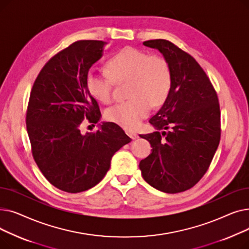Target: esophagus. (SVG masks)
Instances as JSON below:
<instances>
[{
  "instance_id": "esophagus-1",
  "label": "esophagus",
  "mask_w": 249,
  "mask_h": 249,
  "mask_svg": "<svg viewBox=\"0 0 249 249\" xmlns=\"http://www.w3.org/2000/svg\"><path fill=\"white\" fill-rule=\"evenodd\" d=\"M127 135L131 139H133V140L138 137V135L135 132H133V131H127Z\"/></svg>"
}]
</instances>
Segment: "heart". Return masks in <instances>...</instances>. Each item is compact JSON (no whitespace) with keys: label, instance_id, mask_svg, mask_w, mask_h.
Segmentation results:
<instances>
[{"label":"heart","instance_id":"1","mask_svg":"<svg viewBox=\"0 0 249 249\" xmlns=\"http://www.w3.org/2000/svg\"><path fill=\"white\" fill-rule=\"evenodd\" d=\"M107 75L89 72L87 88L94 99L110 104L114 85H126L127 101L105 111V118L122 128L132 131L148 115L150 108H160L172 89L171 67L160 55H148L134 47H124L105 64Z\"/></svg>","mask_w":249,"mask_h":249}]
</instances>
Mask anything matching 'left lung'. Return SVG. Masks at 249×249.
I'll return each mask as SVG.
<instances>
[{"label": "left lung", "mask_w": 249, "mask_h": 249, "mask_svg": "<svg viewBox=\"0 0 249 249\" xmlns=\"http://www.w3.org/2000/svg\"><path fill=\"white\" fill-rule=\"evenodd\" d=\"M143 44L163 54L171 67L173 84L163 106L149 120L158 131L140 135L152 149L139 168L153 188L167 194L185 192L203 178L218 148V96L205 71L188 52L164 39ZM160 129L164 131L160 134Z\"/></svg>", "instance_id": "1"}]
</instances>
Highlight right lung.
<instances>
[{"mask_svg": "<svg viewBox=\"0 0 249 249\" xmlns=\"http://www.w3.org/2000/svg\"><path fill=\"white\" fill-rule=\"evenodd\" d=\"M104 44L78 40L57 52L38 73L30 93L26 126L33 159L50 184L63 192L95 187L109 171L114 153L131 141L112 122L81 133L83 122L96 124L101 117L87 75Z\"/></svg>", "mask_w": 249, "mask_h": 249, "instance_id": "right-lung-1", "label": "right lung"}]
</instances>
